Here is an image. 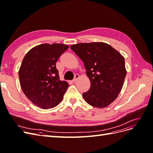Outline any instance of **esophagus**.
I'll list each match as a JSON object with an SVG mask.
<instances>
[{
    "label": "esophagus",
    "mask_w": 153,
    "mask_h": 153,
    "mask_svg": "<svg viewBox=\"0 0 153 153\" xmlns=\"http://www.w3.org/2000/svg\"><path fill=\"white\" fill-rule=\"evenodd\" d=\"M78 78H79V75H78V74H76L75 75V77H74V79L73 80V82L75 83Z\"/></svg>",
    "instance_id": "obj_1"
}]
</instances>
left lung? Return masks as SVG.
<instances>
[{"mask_svg":"<svg viewBox=\"0 0 153 153\" xmlns=\"http://www.w3.org/2000/svg\"><path fill=\"white\" fill-rule=\"evenodd\" d=\"M70 48L81 59L91 81L83 97L90 105L105 108L117 98L126 75L124 58L110 45L94 42L73 45Z\"/></svg>","mask_w":153,"mask_h":153,"instance_id":"8db88e82","label":"left lung"}]
</instances>
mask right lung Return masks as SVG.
I'll return each instance as SVG.
<instances>
[{
  "instance_id": "obj_1",
  "label": "right lung",
  "mask_w": 153,
  "mask_h": 153,
  "mask_svg": "<svg viewBox=\"0 0 153 153\" xmlns=\"http://www.w3.org/2000/svg\"><path fill=\"white\" fill-rule=\"evenodd\" d=\"M69 47L61 43L41 44L23 59L18 76L23 92L32 103L43 109L57 106L69 86L59 80L56 62Z\"/></svg>"
}]
</instances>
